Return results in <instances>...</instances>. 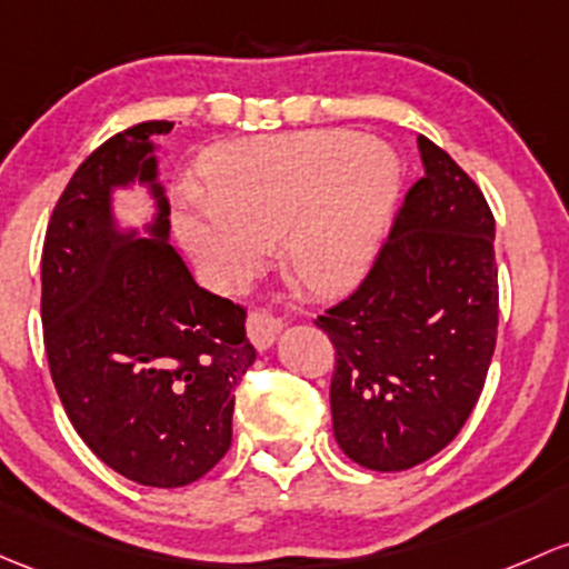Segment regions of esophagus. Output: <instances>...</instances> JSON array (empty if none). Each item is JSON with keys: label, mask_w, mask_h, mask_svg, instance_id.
<instances>
[{"label": "esophagus", "mask_w": 569, "mask_h": 569, "mask_svg": "<svg viewBox=\"0 0 569 569\" xmlns=\"http://www.w3.org/2000/svg\"><path fill=\"white\" fill-rule=\"evenodd\" d=\"M280 327H283L280 325V319H274L267 308H253L248 313V338L253 340V346H259V349L272 346L274 335L280 332Z\"/></svg>", "instance_id": "34e87169"}]
</instances>
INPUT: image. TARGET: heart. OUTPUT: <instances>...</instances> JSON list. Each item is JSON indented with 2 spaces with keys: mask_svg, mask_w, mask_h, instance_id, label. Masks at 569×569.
Returning <instances> with one entry per match:
<instances>
[{
  "mask_svg": "<svg viewBox=\"0 0 569 569\" xmlns=\"http://www.w3.org/2000/svg\"><path fill=\"white\" fill-rule=\"evenodd\" d=\"M179 234L218 283L237 286L280 237L286 269L313 295H343L379 244L398 163L351 130H310L226 143L201 166Z\"/></svg>",
  "mask_w": 569,
  "mask_h": 569,
  "instance_id": "heart-1",
  "label": "heart"
}]
</instances>
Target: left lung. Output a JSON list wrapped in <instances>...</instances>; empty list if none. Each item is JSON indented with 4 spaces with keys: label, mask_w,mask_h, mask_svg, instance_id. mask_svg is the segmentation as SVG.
I'll return each instance as SVG.
<instances>
[{
    "label": "left lung",
    "mask_w": 569,
    "mask_h": 569,
    "mask_svg": "<svg viewBox=\"0 0 569 569\" xmlns=\"http://www.w3.org/2000/svg\"><path fill=\"white\" fill-rule=\"evenodd\" d=\"M426 177L351 295L316 319L335 346L332 430L373 471L445 450L480 400L499 332L493 212L480 184L420 136Z\"/></svg>",
    "instance_id": "1"
}]
</instances>
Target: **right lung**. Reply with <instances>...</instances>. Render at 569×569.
Instances as JSON below:
<instances>
[{
	"label": "right lung",
	"mask_w": 569,
	"mask_h": 569,
	"mask_svg": "<svg viewBox=\"0 0 569 569\" xmlns=\"http://www.w3.org/2000/svg\"><path fill=\"white\" fill-rule=\"evenodd\" d=\"M149 119L100 143L70 177L43 242V343L53 387L83 445L149 488L201 480L231 447L234 390L256 360L244 308L201 289L166 242L163 190L152 239H117L109 190L154 182Z\"/></svg>",
	"instance_id": "1"
}]
</instances>
